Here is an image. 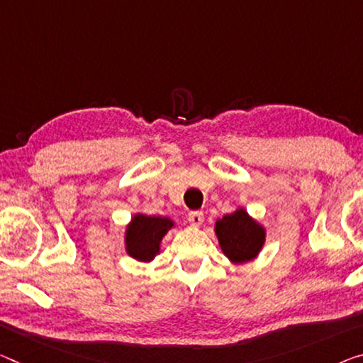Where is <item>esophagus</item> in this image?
Wrapping results in <instances>:
<instances>
[{
    "instance_id": "esophagus-1",
    "label": "esophagus",
    "mask_w": 363,
    "mask_h": 363,
    "mask_svg": "<svg viewBox=\"0 0 363 363\" xmlns=\"http://www.w3.org/2000/svg\"><path fill=\"white\" fill-rule=\"evenodd\" d=\"M203 220H204V214L201 213V211H191V213L188 214V222L194 227H199L203 224Z\"/></svg>"
}]
</instances>
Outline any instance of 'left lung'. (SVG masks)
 <instances>
[{
  "label": "left lung",
  "instance_id": "8db88e82",
  "mask_svg": "<svg viewBox=\"0 0 363 363\" xmlns=\"http://www.w3.org/2000/svg\"><path fill=\"white\" fill-rule=\"evenodd\" d=\"M216 233L222 252L233 263L253 259L264 243L263 227L256 224L243 209L217 220Z\"/></svg>",
  "mask_w": 363,
  "mask_h": 363
}]
</instances>
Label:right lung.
Listing matches in <instances>:
<instances>
[{
  "instance_id": "add662e5",
  "label": "right lung",
  "mask_w": 363,
  "mask_h": 363,
  "mask_svg": "<svg viewBox=\"0 0 363 363\" xmlns=\"http://www.w3.org/2000/svg\"><path fill=\"white\" fill-rule=\"evenodd\" d=\"M172 225L167 217L135 216L126 232L128 253L139 261H150L159 253L160 240Z\"/></svg>"
}]
</instances>
